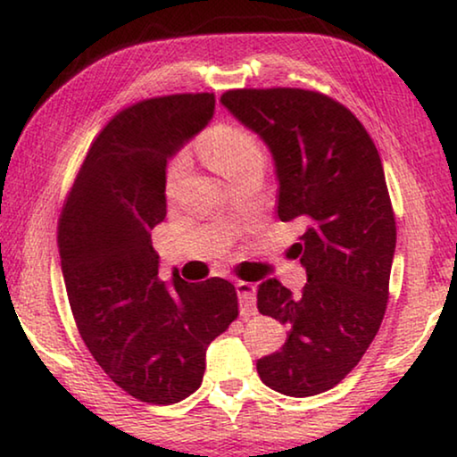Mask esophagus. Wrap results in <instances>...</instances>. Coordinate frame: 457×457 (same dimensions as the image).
I'll list each match as a JSON object with an SVG mask.
<instances>
[{
	"instance_id": "1",
	"label": "esophagus",
	"mask_w": 457,
	"mask_h": 457,
	"mask_svg": "<svg viewBox=\"0 0 457 457\" xmlns=\"http://www.w3.org/2000/svg\"><path fill=\"white\" fill-rule=\"evenodd\" d=\"M237 295H239V305H241V316H253L255 312V287L252 283H243V280H237L235 283Z\"/></svg>"
}]
</instances>
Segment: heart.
<instances>
[{
    "mask_svg": "<svg viewBox=\"0 0 457 457\" xmlns=\"http://www.w3.org/2000/svg\"><path fill=\"white\" fill-rule=\"evenodd\" d=\"M199 149L208 158L218 174L230 180L249 168H264V149L258 137L239 124H216L199 141ZM187 168L183 154L174 155L166 168V180L170 187Z\"/></svg>",
    "mask_w": 457,
    "mask_h": 457,
    "instance_id": "1",
    "label": "heart"
}]
</instances>
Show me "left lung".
<instances>
[{"label": "left lung", "instance_id": "8db88e82", "mask_svg": "<svg viewBox=\"0 0 457 457\" xmlns=\"http://www.w3.org/2000/svg\"><path fill=\"white\" fill-rule=\"evenodd\" d=\"M220 102L270 149L280 220L305 227L291 247L308 272L302 293L277 278L258 287L260 314L289 324L258 374L283 395H318L358 366L389 299L397 230L380 155L358 118L322 93L235 89Z\"/></svg>", "mask_w": 457, "mask_h": 457}]
</instances>
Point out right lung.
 I'll return each mask as SVG.
<instances>
[{"instance_id": "obj_1", "label": "right lung", "mask_w": 457, "mask_h": 457, "mask_svg": "<svg viewBox=\"0 0 457 457\" xmlns=\"http://www.w3.org/2000/svg\"><path fill=\"white\" fill-rule=\"evenodd\" d=\"M212 93L154 97L97 135L58 224L68 302L87 349L114 383L170 405L202 385L205 349L239 316L224 278L158 277L152 228L166 218V164L214 116Z\"/></svg>"}]
</instances>
